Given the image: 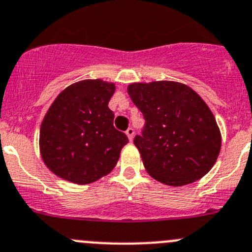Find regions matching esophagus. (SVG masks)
I'll use <instances>...</instances> for the list:
<instances>
[{
  "label": "esophagus",
  "mask_w": 252,
  "mask_h": 252,
  "mask_svg": "<svg viewBox=\"0 0 252 252\" xmlns=\"http://www.w3.org/2000/svg\"><path fill=\"white\" fill-rule=\"evenodd\" d=\"M126 136H128V138H129V140H130V141L133 140V138H134V129L133 128L126 129Z\"/></svg>",
  "instance_id": "esophagus-1"
}]
</instances>
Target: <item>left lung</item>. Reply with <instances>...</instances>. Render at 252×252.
<instances>
[{"label":"left lung","instance_id":"obj_1","mask_svg":"<svg viewBox=\"0 0 252 252\" xmlns=\"http://www.w3.org/2000/svg\"><path fill=\"white\" fill-rule=\"evenodd\" d=\"M126 90L145 118L134 145L146 172L172 187L206 176L220 153L221 134L202 97L175 81L134 82Z\"/></svg>","mask_w":252,"mask_h":252}]
</instances>
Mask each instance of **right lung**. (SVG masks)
Masks as SVG:
<instances>
[{
  "instance_id": "1",
  "label": "right lung",
  "mask_w": 252,
  "mask_h": 252,
  "mask_svg": "<svg viewBox=\"0 0 252 252\" xmlns=\"http://www.w3.org/2000/svg\"><path fill=\"white\" fill-rule=\"evenodd\" d=\"M113 82L82 80L58 94L44 116L39 149L46 167L58 177L89 185L108 175L128 143L113 126L108 102Z\"/></svg>"
}]
</instances>
